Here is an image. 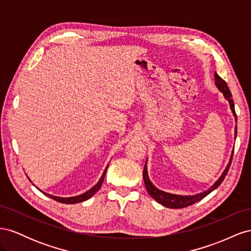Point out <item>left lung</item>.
Wrapping results in <instances>:
<instances>
[{
  "instance_id": "1",
  "label": "left lung",
  "mask_w": 251,
  "mask_h": 251,
  "mask_svg": "<svg viewBox=\"0 0 251 251\" xmlns=\"http://www.w3.org/2000/svg\"><path fill=\"white\" fill-rule=\"evenodd\" d=\"M215 83L217 88L219 89L220 92H222L223 96L225 100L228 101L229 103V107L230 110L233 114L234 119H235V123H237V115H235V111H234V103L232 100V95L230 93V90L227 86V83L219 76L217 74V72H215ZM237 137V126H235L234 128V138ZM232 155H233V151H232V154L230 156L229 159V162L227 164L226 169L224 170V172L222 173L221 177H220L214 184H212L207 191H205L203 193H199L197 195H193V196H181V195H175V194H170V193H166L163 191H160V189L157 188L153 183H151L150 178H149V174H148V160L144 164V168H143V180H144V184H146L147 187V191L150 194V196L151 198L155 199L158 203H160L161 205L165 207H169V208H183L186 206H189V205H192L196 202H198L200 200H202L204 197H206L208 194H210L212 191H215V189L222 183V181L224 180L225 176L228 173L229 170V166L231 164V160H232Z\"/></svg>"
}]
</instances>
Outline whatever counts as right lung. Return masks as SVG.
Returning a JSON list of instances; mask_svg holds the SVG:
<instances>
[{
	"label": "right lung",
	"instance_id": "1",
	"mask_svg": "<svg viewBox=\"0 0 251 251\" xmlns=\"http://www.w3.org/2000/svg\"><path fill=\"white\" fill-rule=\"evenodd\" d=\"M108 165H109V164H108ZM108 165H107V168L104 169V171H103V173H102V175H101V177H100V181H98L97 183H96L92 188H90L89 191H87L86 193H83V194H81V195L75 196V197H68V198H62V197H56V196H53V195H50V194H46V193H44V192H43V193H44L45 195H46V196H48L49 198H51V199H53V200H55V201H57V202H60V203L75 204V203H79V202L86 201V200L90 199L92 196H94L95 193H97L98 191H100V188L101 187V184H102L104 176H105V173H107ZM29 180H30V179H29Z\"/></svg>",
	"mask_w": 251,
	"mask_h": 251
}]
</instances>
